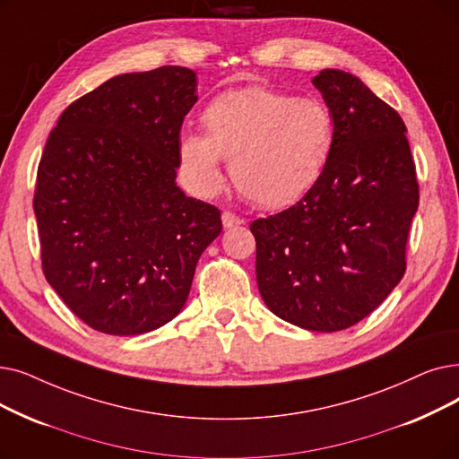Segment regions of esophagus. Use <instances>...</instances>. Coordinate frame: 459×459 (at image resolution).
Returning a JSON list of instances; mask_svg holds the SVG:
<instances>
[{
  "label": "esophagus",
  "mask_w": 459,
  "mask_h": 459,
  "mask_svg": "<svg viewBox=\"0 0 459 459\" xmlns=\"http://www.w3.org/2000/svg\"><path fill=\"white\" fill-rule=\"evenodd\" d=\"M221 221H223V227H225V229H232V227H238V225L244 223L242 219L238 217L236 213H232V212H223Z\"/></svg>",
  "instance_id": "esophagus-1"
}]
</instances>
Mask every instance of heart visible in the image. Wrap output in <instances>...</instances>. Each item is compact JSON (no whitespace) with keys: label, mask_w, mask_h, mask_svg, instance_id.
Returning a JSON list of instances; mask_svg holds the SVG:
<instances>
[{"label":"heart","mask_w":459,"mask_h":459,"mask_svg":"<svg viewBox=\"0 0 459 459\" xmlns=\"http://www.w3.org/2000/svg\"><path fill=\"white\" fill-rule=\"evenodd\" d=\"M206 134L186 133L178 144L182 172L201 196L223 186L230 159L236 189L261 208H283L307 193L333 150V116L315 97L247 88L215 97L203 114Z\"/></svg>","instance_id":"b5f03b06"}]
</instances>
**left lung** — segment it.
I'll return each mask as SVG.
<instances>
[{
	"mask_svg": "<svg viewBox=\"0 0 459 459\" xmlns=\"http://www.w3.org/2000/svg\"><path fill=\"white\" fill-rule=\"evenodd\" d=\"M311 82L333 116L326 169L300 203L249 229L268 309L304 330L337 332L402 281L418 182L400 114L351 73L325 69Z\"/></svg>",
	"mask_w": 459,
	"mask_h": 459,
	"instance_id": "obj_1",
	"label": "left lung"
}]
</instances>
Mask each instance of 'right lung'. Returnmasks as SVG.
I'll list each match as a JSON object with an SVG mask.
<instances>
[{
	"mask_svg": "<svg viewBox=\"0 0 459 459\" xmlns=\"http://www.w3.org/2000/svg\"><path fill=\"white\" fill-rule=\"evenodd\" d=\"M196 74H117L71 103L37 170L43 272L97 332L141 335L182 311L221 213L176 186Z\"/></svg>",
	"mask_w": 459,
	"mask_h": 459,
	"instance_id": "obj_1",
	"label": "right lung"
}]
</instances>
